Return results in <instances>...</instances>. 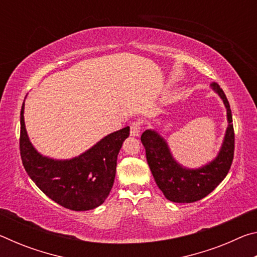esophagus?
<instances>
[{
	"instance_id": "obj_1",
	"label": "esophagus",
	"mask_w": 257,
	"mask_h": 257,
	"mask_svg": "<svg viewBox=\"0 0 257 257\" xmlns=\"http://www.w3.org/2000/svg\"><path fill=\"white\" fill-rule=\"evenodd\" d=\"M142 124H143L142 120L133 121L132 124H130V135H132V136H139V134H141V129H142Z\"/></svg>"
}]
</instances>
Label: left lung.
<instances>
[{
    "label": "left lung",
    "mask_w": 257,
    "mask_h": 257,
    "mask_svg": "<svg viewBox=\"0 0 257 257\" xmlns=\"http://www.w3.org/2000/svg\"><path fill=\"white\" fill-rule=\"evenodd\" d=\"M211 85L227 107L229 122L220 153L211 163L196 170L182 168L173 160L167 143L158 133L146 130L142 134L141 141L145 147L152 175L164 196L171 202L193 203L207 196L224 179L232 164L234 132L231 108L219 84L212 82Z\"/></svg>",
    "instance_id": "obj_1"
}]
</instances>
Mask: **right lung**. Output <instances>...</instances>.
I'll return each mask as SVG.
<instances>
[{
  "label": "right lung",
  "mask_w": 257,
  "mask_h": 257,
  "mask_svg": "<svg viewBox=\"0 0 257 257\" xmlns=\"http://www.w3.org/2000/svg\"><path fill=\"white\" fill-rule=\"evenodd\" d=\"M129 127L112 133L78 158L56 161L42 156L29 142L20 112V155L26 172L46 196L72 211L101 205L114 182L116 160Z\"/></svg>",
  "instance_id": "obj_1"
}]
</instances>
